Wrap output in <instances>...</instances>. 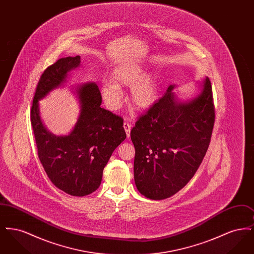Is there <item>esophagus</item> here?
Returning <instances> with one entry per match:
<instances>
[{"label": "esophagus", "mask_w": 254, "mask_h": 254, "mask_svg": "<svg viewBox=\"0 0 254 254\" xmlns=\"http://www.w3.org/2000/svg\"><path fill=\"white\" fill-rule=\"evenodd\" d=\"M124 128H125V131L127 133V138L130 136V129H131V125L127 122H125L124 123Z\"/></svg>", "instance_id": "34e87169"}]
</instances>
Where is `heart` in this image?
Here are the masks:
<instances>
[{"label": "heart", "instance_id": "obj_1", "mask_svg": "<svg viewBox=\"0 0 254 254\" xmlns=\"http://www.w3.org/2000/svg\"><path fill=\"white\" fill-rule=\"evenodd\" d=\"M129 102L134 109H150L159 97V80L153 73L145 74L142 65L135 63H125L114 68L111 80L101 86V95L110 110L118 109L124 96L121 86H130Z\"/></svg>", "mask_w": 254, "mask_h": 254}]
</instances>
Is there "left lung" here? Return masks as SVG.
Masks as SVG:
<instances>
[{"mask_svg": "<svg viewBox=\"0 0 254 254\" xmlns=\"http://www.w3.org/2000/svg\"><path fill=\"white\" fill-rule=\"evenodd\" d=\"M199 85V94L187 101L172 91L175 85H169L131 129L134 181L146 198L163 200L178 192L205 157L215 112L209 79Z\"/></svg>", "mask_w": 254, "mask_h": 254, "instance_id": "8db88e82", "label": "left lung"}]
</instances>
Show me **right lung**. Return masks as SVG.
Masks as SVG:
<instances>
[{"mask_svg":"<svg viewBox=\"0 0 254 254\" xmlns=\"http://www.w3.org/2000/svg\"><path fill=\"white\" fill-rule=\"evenodd\" d=\"M81 57H65L42 74L30 113L38 156L50 181L65 193L85 196L100 187L103 170L115 148L126 139L124 120L101 108L95 83L76 88L80 114L71 132L56 136L43 124L39 101L66 82L68 72L80 66Z\"/></svg>","mask_w":254,"mask_h":254,"instance_id":"1","label":"right lung"}]
</instances>
